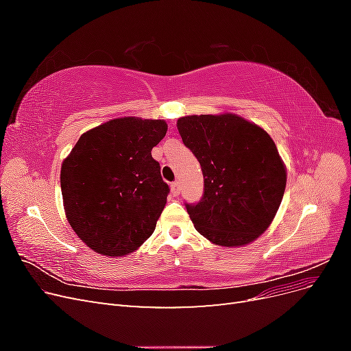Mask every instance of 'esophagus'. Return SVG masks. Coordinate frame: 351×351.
Returning <instances> with one entry per match:
<instances>
[{"label":"esophagus","mask_w":351,"mask_h":351,"mask_svg":"<svg viewBox=\"0 0 351 351\" xmlns=\"http://www.w3.org/2000/svg\"><path fill=\"white\" fill-rule=\"evenodd\" d=\"M171 192L174 196H178L180 192H182V186H180V182L178 180H176V182L171 183Z\"/></svg>","instance_id":"obj_1"}]
</instances>
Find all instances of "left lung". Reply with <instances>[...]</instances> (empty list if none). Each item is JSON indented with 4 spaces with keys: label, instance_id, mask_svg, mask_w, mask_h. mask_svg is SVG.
<instances>
[{
    "label": "left lung",
    "instance_id": "left-lung-1",
    "mask_svg": "<svg viewBox=\"0 0 351 351\" xmlns=\"http://www.w3.org/2000/svg\"><path fill=\"white\" fill-rule=\"evenodd\" d=\"M183 143L204 174V195L186 204L195 228L219 246H244L269 227L287 174L271 136L234 114L177 121Z\"/></svg>",
    "mask_w": 351,
    "mask_h": 351
}]
</instances>
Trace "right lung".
<instances>
[{
    "label": "right lung",
    "instance_id": "add662e5",
    "mask_svg": "<svg viewBox=\"0 0 351 351\" xmlns=\"http://www.w3.org/2000/svg\"><path fill=\"white\" fill-rule=\"evenodd\" d=\"M167 123L124 117L83 133L61 165V193L74 232L95 252L123 256L152 236L169 187L152 147Z\"/></svg>",
    "mask_w": 351,
    "mask_h": 351
}]
</instances>
